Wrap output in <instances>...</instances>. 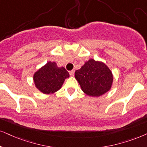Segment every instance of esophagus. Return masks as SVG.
Returning <instances> with one entry per match:
<instances>
[{"instance_id": "34e87169", "label": "esophagus", "mask_w": 147, "mask_h": 147, "mask_svg": "<svg viewBox=\"0 0 147 147\" xmlns=\"http://www.w3.org/2000/svg\"><path fill=\"white\" fill-rule=\"evenodd\" d=\"M69 73H70V76H72V77H73L74 76V75H75V70H71V71H70L69 72Z\"/></svg>"}]
</instances>
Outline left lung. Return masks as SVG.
<instances>
[{
  "instance_id": "left-lung-1",
  "label": "left lung",
  "mask_w": 147,
  "mask_h": 147,
  "mask_svg": "<svg viewBox=\"0 0 147 147\" xmlns=\"http://www.w3.org/2000/svg\"><path fill=\"white\" fill-rule=\"evenodd\" d=\"M75 79L87 95L99 97L111 90L113 81L111 70L105 63L90 59L75 71Z\"/></svg>"
}]
</instances>
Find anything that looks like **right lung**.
Returning a JSON list of instances; mask_svg holds the SVG:
<instances>
[{"mask_svg":"<svg viewBox=\"0 0 147 147\" xmlns=\"http://www.w3.org/2000/svg\"><path fill=\"white\" fill-rule=\"evenodd\" d=\"M65 68L58 67L55 62H48L34 74L33 80L35 86L45 94L56 92L62 87L65 79L69 77Z\"/></svg>","mask_w":147,"mask_h":147,"instance_id":"add662e5","label":"right lung"}]
</instances>
